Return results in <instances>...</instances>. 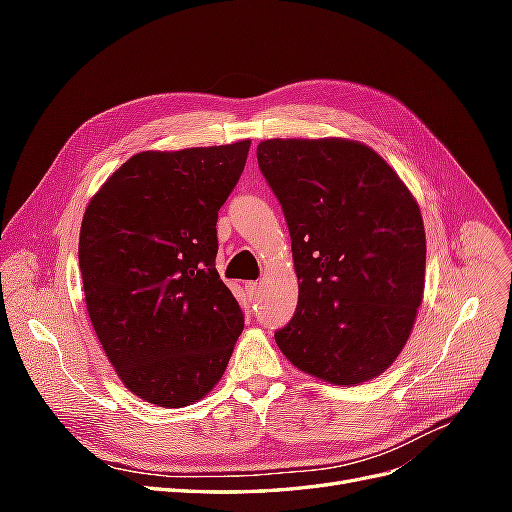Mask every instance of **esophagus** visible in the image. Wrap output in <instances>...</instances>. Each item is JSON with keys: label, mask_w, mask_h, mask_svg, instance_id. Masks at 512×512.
I'll return each mask as SVG.
<instances>
[{"label": "esophagus", "mask_w": 512, "mask_h": 512, "mask_svg": "<svg viewBox=\"0 0 512 512\" xmlns=\"http://www.w3.org/2000/svg\"><path fill=\"white\" fill-rule=\"evenodd\" d=\"M245 290H247V294H250L252 299H256L258 294H260V282H247Z\"/></svg>", "instance_id": "esophagus-1"}]
</instances>
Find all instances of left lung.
<instances>
[{
  "label": "left lung",
  "mask_w": 512,
  "mask_h": 512,
  "mask_svg": "<svg viewBox=\"0 0 512 512\" xmlns=\"http://www.w3.org/2000/svg\"><path fill=\"white\" fill-rule=\"evenodd\" d=\"M258 166L286 215L297 312L275 342L305 374L354 386L406 346L425 288V226L378 153L348 138H271Z\"/></svg>",
  "instance_id": "8db88e82"
}]
</instances>
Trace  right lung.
<instances>
[{
	"label": "right lung",
	"mask_w": 512,
	"mask_h": 512,
	"mask_svg": "<svg viewBox=\"0 0 512 512\" xmlns=\"http://www.w3.org/2000/svg\"><path fill=\"white\" fill-rule=\"evenodd\" d=\"M250 145L141 151L85 209L87 312L121 382L149 404L203 399L243 331L241 307L215 269V224Z\"/></svg>",
	"instance_id": "add662e5"
}]
</instances>
